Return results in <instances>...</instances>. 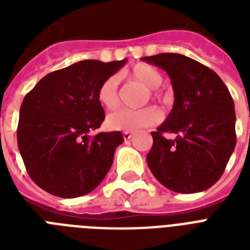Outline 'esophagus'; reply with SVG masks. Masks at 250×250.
<instances>
[{
	"label": "esophagus",
	"instance_id": "1",
	"mask_svg": "<svg viewBox=\"0 0 250 250\" xmlns=\"http://www.w3.org/2000/svg\"><path fill=\"white\" fill-rule=\"evenodd\" d=\"M132 136H133L132 132H128V131L123 132V137H125V140H129V139H132Z\"/></svg>",
	"mask_w": 250,
	"mask_h": 250
}]
</instances>
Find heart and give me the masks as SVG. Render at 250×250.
<instances>
[{
  "label": "heart",
  "mask_w": 250,
  "mask_h": 250,
  "mask_svg": "<svg viewBox=\"0 0 250 250\" xmlns=\"http://www.w3.org/2000/svg\"><path fill=\"white\" fill-rule=\"evenodd\" d=\"M131 78L135 82L140 83L141 85L149 90H153L152 97L160 98V94L157 93V88L164 82V76L156 67L150 64L139 63L136 64L131 71ZM98 102L105 109L114 110L119 105V96H118V78L110 76L102 82L97 90ZM161 119V113L158 109L149 106L140 110H119L117 113L110 114L107 117V125L109 128L115 131H139V129L146 128L150 125H154Z\"/></svg>",
  "instance_id": "heart-1"
}]
</instances>
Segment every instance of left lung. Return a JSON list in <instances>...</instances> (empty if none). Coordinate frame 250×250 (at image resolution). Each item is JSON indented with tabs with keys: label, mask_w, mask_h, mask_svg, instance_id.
<instances>
[{
	"label": "left lung",
	"mask_w": 250,
	"mask_h": 250,
	"mask_svg": "<svg viewBox=\"0 0 250 250\" xmlns=\"http://www.w3.org/2000/svg\"><path fill=\"white\" fill-rule=\"evenodd\" d=\"M170 76L174 106L152 132L146 162L158 182L178 193H196L219 180L236 145L235 105L219 76L178 53L141 58ZM175 133L174 141L163 137Z\"/></svg>",
	"instance_id": "8db88e82"
}]
</instances>
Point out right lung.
<instances>
[{"label": "right lung", "mask_w": 250, "mask_h": 250, "mask_svg": "<svg viewBox=\"0 0 250 250\" xmlns=\"http://www.w3.org/2000/svg\"><path fill=\"white\" fill-rule=\"evenodd\" d=\"M125 62L80 61L48 74L25 94L18 146L27 172L40 188L75 198L104 180L125 139L119 131L89 135L105 119L97 90Z\"/></svg>", "instance_id": "right-lung-1"}]
</instances>
